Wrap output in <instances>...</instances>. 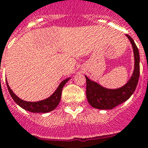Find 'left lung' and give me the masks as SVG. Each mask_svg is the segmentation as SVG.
<instances>
[{
	"instance_id": "left-lung-1",
	"label": "left lung",
	"mask_w": 148,
	"mask_h": 148,
	"mask_svg": "<svg viewBox=\"0 0 148 148\" xmlns=\"http://www.w3.org/2000/svg\"><path fill=\"white\" fill-rule=\"evenodd\" d=\"M126 36L132 43L134 52V68L132 75L124 86L117 89L105 88L85 76L86 80V98L90 105L93 108L99 109H113L129 99L136 89L140 75L139 51L132 38L128 35H126Z\"/></svg>"
}]
</instances>
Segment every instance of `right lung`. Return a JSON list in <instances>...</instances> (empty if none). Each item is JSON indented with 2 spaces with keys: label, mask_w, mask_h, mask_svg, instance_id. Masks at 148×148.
Instances as JSON below:
<instances>
[{
  "label": "right lung",
  "mask_w": 148,
  "mask_h": 148,
  "mask_svg": "<svg viewBox=\"0 0 148 148\" xmlns=\"http://www.w3.org/2000/svg\"><path fill=\"white\" fill-rule=\"evenodd\" d=\"M71 78H67L65 80H64L59 86H58L56 90L54 92L52 95L50 97H48L47 99L40 100L38 102H27L25 100L20 99L17 96H16L14 93L12 91L10 87L8 85V81L7 82V86H8V91H9L10 94L13 98L17 105H19L21 108L26 110V111L31 112H35V113H47L49 112H51L57 107L58 105L59 104V102L61 100V97H62V92L63 90L64 86L65 84L68 82V80H70Z\"/></svg>",
  "instance_id": "obj_1"
}]
</instances>
